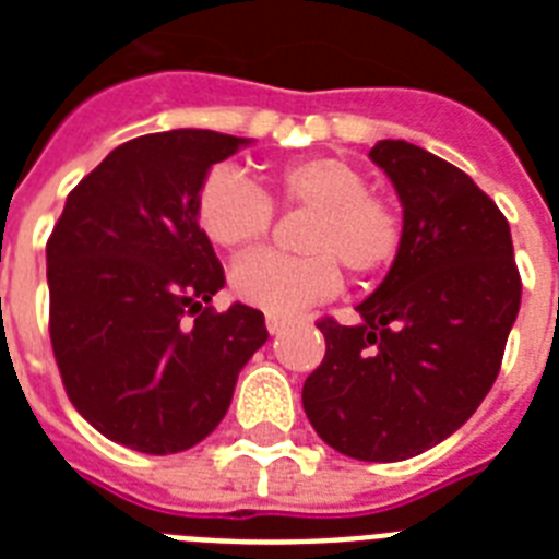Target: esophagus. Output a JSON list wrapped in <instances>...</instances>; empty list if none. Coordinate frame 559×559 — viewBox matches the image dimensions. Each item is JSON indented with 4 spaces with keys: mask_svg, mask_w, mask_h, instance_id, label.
Listing matches in <instances>:
<instances>
[{
    "mask_svg": "<svg viewBox=\"0 0 559 559\" xmlns=\"http://www.w3.org/2000/svg\"><path fill=\"white\" fill-rule=\"evenodd\" d=\"M287 322L289 319H284V316H266V331L270 333H281L284 331V328H287Z\"/></svg>",
    "mask_w": 559,
    "mask_h": 559,
    "instance_id": "obj_1",
    "label": "esophagus"
}]
</instances>
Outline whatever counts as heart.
<instances>
[{
  "label": "heart",
  "instance_id": "b5f03b06",
  "mask_svg": "<svg viewBox=\"0 0 559 559\" xmlns=\"http://www.w3.org/2000/svg\"><path fill=\"white\" fill-rule=\"evenodd\" d=\"M284 205L313 209L301 231L307 254L252 252L231 266V293L266 313L287 316L340 293L342 270L371 278L403 243V219L385 197L368 191L366 174L340 156L287 162L272 177ZM272 200L243 170L219 165L197 193V219L211 243L243 249L266 237Z\"/></svg>",
  "mask_w": 559,
  "mask_h": 559
}]
</instances>
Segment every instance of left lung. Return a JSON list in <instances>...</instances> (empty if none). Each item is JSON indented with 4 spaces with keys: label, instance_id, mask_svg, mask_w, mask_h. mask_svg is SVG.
<instances>
[{
    "label": "left lung",
    "instance_id": "8db88e82",
    "mask_svg": "<svg viewBox=\"0 0 559 559\" xmlns=\"http://www.w3.org/2000/svg\"><path fill=\"white\" fill-rule=\"evenodd\" d=\"M368 156L397 191L403 243L359 324L319 322L328 350L301 403L328 447L385 464L450 438L487 397L522 281L508 219L464 170L394 139Z\"/></svg>",
    "mask_w": 559,
    "mask_h": 559
}]
</instances>
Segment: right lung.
<instances>
[{
  "label": "right lung",
  "mask_w": 559,
  "mask_h": 559,
  "mask_svg": "<svg viewBox=\"0 0 559 559\" xmlns=\"http://www.w3.org/2000/svg\"><path fill=\"white\" fill-rule=\"evenodd\" d=\"M246 144L214 130L118 144L66 197L48 237L66 394L104 438L135 452L170 455L209 438L237 373L270 340L261 310L209 307L226 278L197 219L209 170Z\"/></svg>",
  "instance_id": "obj_1"
}]
</instances>
